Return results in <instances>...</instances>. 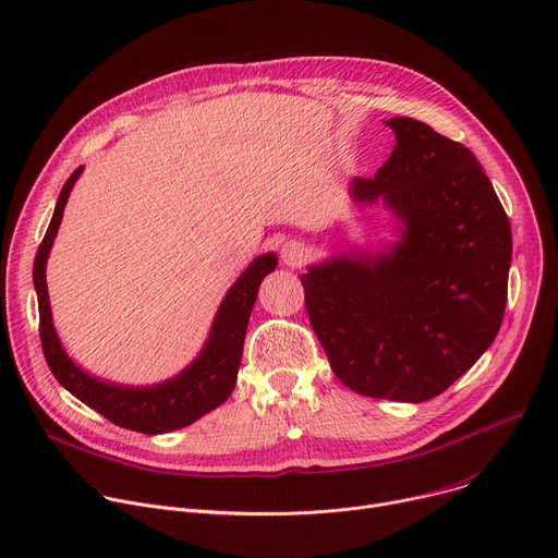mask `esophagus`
Masks as SVG:
<instances>
[{
	"instance_id": "1",
	"label": "esophagus",
	"mask_w": 558,
	"mask_h": 558,
	"mask_svg": "<svg viewBox=\"0 0 558 558\" xmlns=\"http://www.w3.org/2000/svg\"><path fill=\"white\" fill-rule=\"evenodd\" d=\"M306 256H308V250H306L302 243L288 241V243L281 245V262H283L286 266H290V268L302 266V264L306 262Z\"/></svg>"
}]
</instances>
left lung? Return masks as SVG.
<instances>
[{
    "instance_id": "obj_1",
    "label": "left lung",
    "mask_w": 558,
    "mask_h": 558,
    "mask_svg": "<svg viewBox=\"0 0 558 558\" xmlns=\"http://www.w3.org/2000/svg\"><path fill=\"white\" fill-rule=\"evenodd\" d=\"M396 147L357 203L387 205L400 241L339 254L302 275L330 368L360 396L424 402L447 391L498 335L511 264L507 214L476 156L426 122L387 120Z\"/></svg>"
}]
</instances>
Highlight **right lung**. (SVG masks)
<instances>
[{"mask_svg": "<svg viewBox=\"0 0 558 558\" xmlns=\"http://www.w3.org/2000/svg\"><path fill=\"white\" fill-rule=\"evenodd\" d=\"M80 174L82 167H77L64 183L56 203L53 219L37 247L33 264L41 351H45L47 364L62 387L80 402L105 415L109 422L149 436L183 428L211 409L221 407L234 391L250 313L256 294H259L262 281L277 268V256L272 252L262 254L245 268V272L228 290L217 317H214L201 355L177 377L154 384V387H120V384L92 377L64 353L53 328L47 288L49 252L62 221L64 205Z\"/></svg>", "mask_w": 558, "mask_h": 558, "instance_id": "obj_1", "label": "right lung"}]
</instances>
